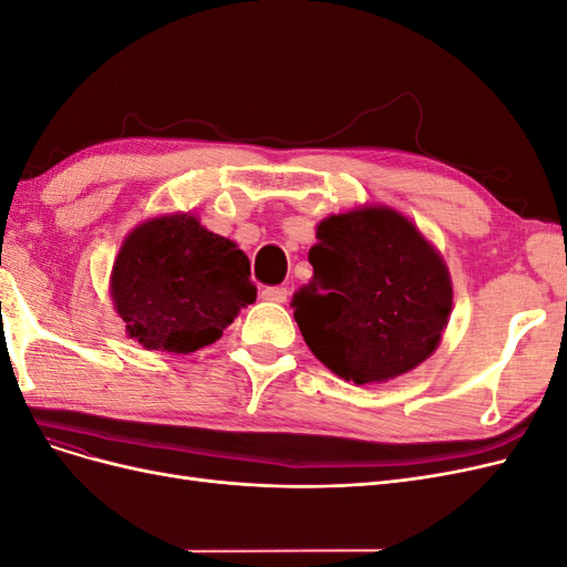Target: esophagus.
<instances>
[{
    "label": "esophagus",
    "mask_w": 567,
    "mask_h": 567,
    "mask_svg": "<svg viewBox=\"0 0 567 567\" xmlns=\"http://www.w3.org/2000/svg\"><path fill=\"white\" fill-rule=\"evenodd\" d=\"M262 298L269 302H286L288 300V288L284 286H267L262 290Z\"/></svg>",
    "instance_id": "34e87169"
}]
</instances>
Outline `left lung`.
Wrapping results in <instances>:
<instances>
[{"instance_id": "8db88e82", "label": "left lung", "mask_w": 567, "mask_h": 567, "mask_svg": "<svg viewBox=\"0 0 567 567\" xmlns=\"http://www.w3.org/2000/svg\"><path fill=\"white\" fill-rule=\"evenodd\" d=\"M307 257L312 281L290 300L307 346L357 385L394 379L433 354L452 312L442 257L388 208L326 217Z\"/></svg>"}]
</instances>
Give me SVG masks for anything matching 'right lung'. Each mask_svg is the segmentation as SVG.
Here are the masks:
<instances>
[{"label": "right lung", "instance_id": "add662e5", "mask_svg": "<svg viewBox=\"0 0 567 567\" xmlns=\"http://www.w3.org/2000/svg\"><path fill=\"white\" fill-rule=\"evenodd\" d=\"M111 296L130 338L148 350L186 354L217 340L257 288L244 250L196 217L173 215L125 238Z\"/></svg>", "mask_w": 567, "mask_h": 567}]
</instances>
